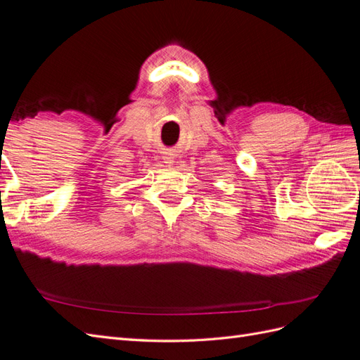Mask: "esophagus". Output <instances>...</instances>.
Returning a JSON list of instances; mask_svg holds the SVG:
<instances>
[{
	"instance_id": "obj_1",
	"label": "esophagus",
	"mask_w": 360,
	"mask_h": 360,
	"mask_svg": "<svg viewBox=\"0 0 360 360\" xmlns=\"http://www.w3.org/2000/svg\"><path fill=\"white\" fill-rule=\"evenodd\" d=\"M167 162H168V163H171V162H172V160H171V158H167Z\"/></svg>"
}]
</instances>
